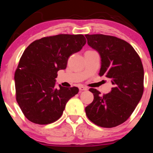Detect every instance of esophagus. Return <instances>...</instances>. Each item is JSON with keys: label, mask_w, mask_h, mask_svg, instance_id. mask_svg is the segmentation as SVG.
<instances>
[{"label": "esophagus", "mask_w": 153, "mask_h": 153, "mask_svg": "<svg viewBox=\"0 0 153 153\" xmlns=\"http://www.w3.org/2000/svg\"><path fill=\"white\" fill-rule=\"evenodd\" d=\"M79 89H80V91H85V90H87L88 88L85 86L81 85V86H79Z\"/></svg>", "instance_id": "34e87169"}]
</instances>
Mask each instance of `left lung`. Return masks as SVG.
Masks as SVG:
<instances>
[{
    "instance_id": "1",
    "label": "left lung",
    "mask_w": 153,
    "mask_h": 153,
    "mask_svg": "<svg viewBox=\"0 0 153 153\" xmlns=\"http://www.w3.org/2000/svg\"><path fill=\"white\" fill-rule=\"evenodd\" d=\"M87 44L101 58L99 75L110 78V92L101 95L89 89L94 100L85 108L86 115L98 126L112 128L129 118L143 92V68L139 55L126 41L110 35H85Z\"/></svg>"
}]
</instances>
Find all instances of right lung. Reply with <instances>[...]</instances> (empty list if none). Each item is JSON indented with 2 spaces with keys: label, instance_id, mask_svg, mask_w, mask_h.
<instances>
[{
  "label": "right lung",
  "instance_id": "add662e5",
  "mask_svg": "<svg viewBox=\"0 0 153 153\" xmlns=\"http://www.w3.org/2000/svg\"><path fill=\"white\" fill-rule=\"evenodd\" d=\"M83 35L44 37L24 50L15 73L16 100L26 118L48 124L61 118L67 101L78 87H55L58 71L65 69L68 58L85 45Z\"/></svg>",
  "mask_w": 153,
  "mask_h": 153
}]
</instances>
